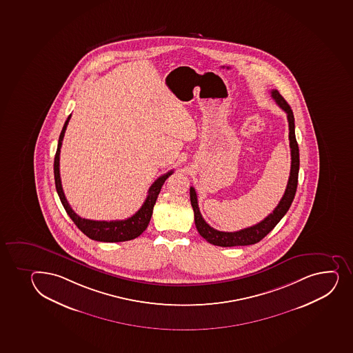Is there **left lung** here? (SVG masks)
<instances>
[{"label": "left lung", "mask_w": 353, "mask_h": 353, "mask_svg": "<svg viewBox=\"0 0 353 353\" xmlns=\"http://www.w3.org/2000/svg\"><path fill=\"white\" fill-rule=\"evenodd\" d=\"M272 99L276 101L280 109H283L288 114V130H290V147H291V172L288 179V186L285 190L283 198L280 199L279 204L270 213L264 220L259 222L257 225H251L248 228L241 229L239 232H220L208 225L201 216L198 206V199L194 188H190V200L194 212V222H196L198 233L204 237L205 240L219 247H237V245H250L257 243L264 239L268 234L276 227V223L283 219V215L288 213L291 208L292 201L294 199L296 186H298L299 165H300V157H299V145L295 139L294 116L292 111L291 106L283 99L279 91L273 89L271 91Z\"/></svg>", "instance_id": "1"}]
</instances>
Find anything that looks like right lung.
<instances>
[{
	"mask_svg": "<svg viewBox=\"0 0 353 353\" xmlns=\"http://www.w3.org/2000/svg\"><path fill=\"white\" fill-rule=\"evenodd\" d=\"M70 117L72 114L68 116L62 128L54 157L55 188H57L59 198L61 200L62 206L65 208L67 214L70 215L74 223L77 225V228L91 240L99 241V242H124V241L133 240L135 237L140 236L148 227L149 221L153 214L154 205L157 203V196L164 182L174 171L170 170L167 174H164L152 184L149 188L148 196L145 198V203L135 214L132 215L131 218L126 220H114V221H96V220L81 218L80 215H77L73 211V208H70V205L65 199V193L62 190L61 179H60V169H59L60 149H61L62 140L65 137V128L70 123Z\"/></svg>",
	"mask_w": 353,
	"mask_h": 353,
	"instance_id": "1",
	"label": "right lung"
}]
</instances>
